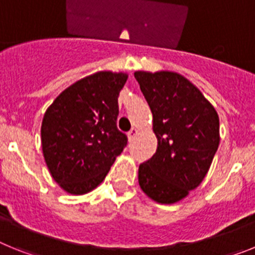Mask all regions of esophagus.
Wrapping results in <instances>:
<instances>
[{
  "instance_id": "34e87169",
  "label": "esophagus",
  "mask_w": 255,
  "mask_h": 255,
  "mask_svg": "<svg viewBox=\"0 0 255 255\" xmlns=\"http://www.w3.org/2000/svg\"><path fill=\"white\" fill-rule=\"evenodd\" d=\"M136 134H138V129H136V128H132V129L128 132V138H129V140L131 141L132 139L136 136Z\"/></svg>"
}]
</instances>
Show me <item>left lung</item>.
<instances>
[{
    "instance_id": "obj_1",
    "label": "left lung",
    "mask_w": 255,
    "mask_h": 255,
    "mask_svg": "<svg viewBox=\"0 0 255 255\" xmlns=\"http://www.w3.org/2000/svg\"><path fill=\"white\" fill-rule=\"evenodd\" d=\"M153 115L157 150L139 166L143 193L161 204L177 203L200 185L220 144V119L190 80L173 71H135Z\"/></svg>"
}]
</instances>
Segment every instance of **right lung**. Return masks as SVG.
I'll list each match as a JSON object with an SVG mask.
<instances>
[{
	"mask_svg": "<svg viewBox=\"0 0 255 255\" xmlns=\"http://www.w3.org/2000/svg\"><path fill=\"white\" fill-rule=\"evenodd\" d=\"M126 73L97 71L66 88L47 108L40 128L44 161L60 188L71 195L105 180L128 138L117 129L119 94Z\"/></svg>",
	"mask_w": 255,
	"mask_h": 255,
	"instance_id": "obj_1",
	"label": "right lung"
}]
</instances>
